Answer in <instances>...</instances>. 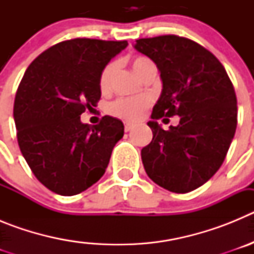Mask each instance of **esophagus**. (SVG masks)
<instances>
[{
	"label": "esophagus",
	"instance_id": "obj_1",
	"mask_svg": "<svg viewBox=\"0 0 254 254\" xmlns=\"http://www.w3.org/2000/svg\"><path fill=\"white\" fill-rule=\"evenodd\" d=\"M132 128H133V123H128V122L125 123V131L126 132H129Z\"/></svg>",
	"mask_w": 254,
	"mask_h": 254
}]
</instances>
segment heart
Here are the masks:
<instances>
[{
    "label": "heart",
    "instance_id": "1",
    "mask_svg": "<svg viewBox=\"0 0 254 254\" xmlns=\"http://www.w3.org/2000/svg\"><path fill=\"white\" fill-rule=\"evenodd\" d=\"M131 67L133 72L140 78H142L150 71L156 69L154 62L146 56H136V57L132 58ZM114 69H116V66H114L113 62L108 64L103 68L99 77V87L102 93H108L111 89L112 76L114 73ZM150 105H151V98L147 95L122 98V99H118L112 103L108 108V112L117 118H121V120L127 121V122H134V121L140 120Z\"/></svg>",
    "mask_w": 254,
    "mask_h": 254
}]
</instances>
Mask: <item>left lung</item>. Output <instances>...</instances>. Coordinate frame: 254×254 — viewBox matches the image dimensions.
<instances>
[{"label":"left lung","instance_id":"left-lung-1","mask_svg":"<svg viewBox=\"0 0 254 254\" xmlns=\"http://www.w3.org/2000/svg\"><path fill=\"white\" fill-rule=\"evenodd\" d=\"M134 48L154 61L163 81L147 123L152 141L141 150L143 168L160 187L187 193L225 160L238 123L234 86L221 62L188 38H142ZM174 115L180 116L176 127L165 131L157 125L163 116Z\"/></svg>","mask_w":254,"mask_h":254}]
</instances>
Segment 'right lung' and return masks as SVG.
Masks as SVG:
<instances>
[{"mask_svg": "<svg viewBox=\"0 0 254 254\" xmlns=\"http://www.w3.org/2000/svg\"><path fill=\"white\" fill-rule=\"evenodd\" d=\"M127 40L76 38L60 42L26 68L13 103L16 137L38 181L61 196H73L105 173L123 123L104 116L95 126L80 116L100 100L103 68Z\"/></svg>", "mask_w": 254, "mask_h": 254, "instance_id": "right-lung-1", "label": "right lung"}]
</instances>
